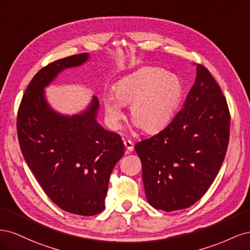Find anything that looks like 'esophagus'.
<instances>
[{
    "label": "esophagus",
    "mask_w": 250,
    "mask_h": 250,
    "mask_svg": "<svg viewBox=\"0 0 250 250\" xmlns=\"http://www.w3.org/2000/svg\"><path fill=\"white\" fill-rule=\"evenodd\" d=\"M124 145L126 147L127 152H131L133 150V143L130 140H124Z\"/></svg>",
    "instance_id": "34e87169"
}]
</instances>
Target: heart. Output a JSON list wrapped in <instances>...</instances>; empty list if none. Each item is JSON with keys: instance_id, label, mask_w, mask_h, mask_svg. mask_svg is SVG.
I'll return each mask as SVG.
<instances>
[{"instance_id": "1", "label": "heart", "mask_w": 250, "mask_h": 250, "mask_svg": "<svg viewBox=\"0 0 250 250\" xmlns=\"http://www.w3.org/2000/svg\"><path fill=\"white\" fill-rule=\"evenodd\" d=\"M179 79L158 67H144L120 80L113 97L103 99L105 113L112 127L122 117L120 105H129V119L143 131H160L169 123L183 98Z\"/></svg>"}]
</instances>
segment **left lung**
I'll return each instance as SVG.
<instances>
[{"instance_id": "left-lung-1", "label": "left lung", "mask_w": 250, "mask_h": 250, "mask_svg": "<svg viewBox=\"0 0 250 250\" xmlns=\"http://www.w3.org/2000/svg\"><path fill=\"white\" fill-rule=\"evenodd\" d=\"M230 115L221 88L202 64L184 107L162 131L135 144L150 206L172 211L193 206L220 170Z\"/></svg>"}]
</instances>
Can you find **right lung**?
<instances>
[{
	"label": "right lung",
	"mask_w": 250,
	"mask_h": 250,
	"mask_svg": "<svg viewBox=\"0 0 250 250\" xmlns=\"http://www.w3.org/2000/svg\"><path fill=\"white\" fill-rule=\"evenodd\" d=\"M87 59V53H81L37 72L22 96L17 121L21 153L37 183L60 208L80 216L104 209L110 174L124 155V144L97 122V97L80 115L63 116L49 106L43 88L60 72Z\"/></svg>",
	"instance_id": "add662e5"
}]
</instances>
